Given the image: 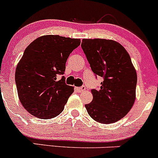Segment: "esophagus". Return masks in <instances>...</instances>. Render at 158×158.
I'll list each match as a JSON object with an SVG mask.
<instances>
[{
  "label": "esophagus",
  "instance_id": "obj_1",
  "mask_svg": "<svg viewBox=\"0 0 158 158\" xmlns=\"http://www.w3.org/2000/svg\"><path fill=\"white\" fill-rule=\"evenodd\" d=\"M75 90H76V91H77V92H82V91H85V86L78 87V88H75Z\"/></svg>",
  "mask_w": 158,
  "mask_h": 158
}]
</instances>
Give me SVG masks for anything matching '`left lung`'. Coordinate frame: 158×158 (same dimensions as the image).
Wrapping results in <instances>:
<instances>
[{
    "mask_svg": "<svg viewBox=\"0 0 158 158\" xmlns=\"http://www.w3.org/2000/svg\"><path fill=\"white\" fill-rule=\"evenodd\" d=\"M81 48L93 73L104 80L99 90H91L87 112L98 123H115L130 112L136 98L137 76L130 55L121 44L104 39H85Z\"/></svg>",
    "mask_w": 158,
    "mask_h": 158,
    "instance_id": "obj_1",
    "label": "left lung"
}]
</instances>
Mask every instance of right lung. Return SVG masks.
I'll use <instances>...</instances> for the list:
<instances>
[{
	"instance_id": "1",
	"label": "right lung",
	"mask_w": 158,
	"mask_h": 158,
	"mask_svg": "<svg viewBox=\"0 0 158 158\" xmlns=\"http://www.w3.org/2000/svg\"><path fill=\"white\" fill-rule=\"evenodd\" d=\"M79 39L48 35L39 37L25 49L15 70L18 94L23 107L35 117L54 118L63 112L73 87L67 85L63 75Z\"/></svg>"
}]
</instances>
